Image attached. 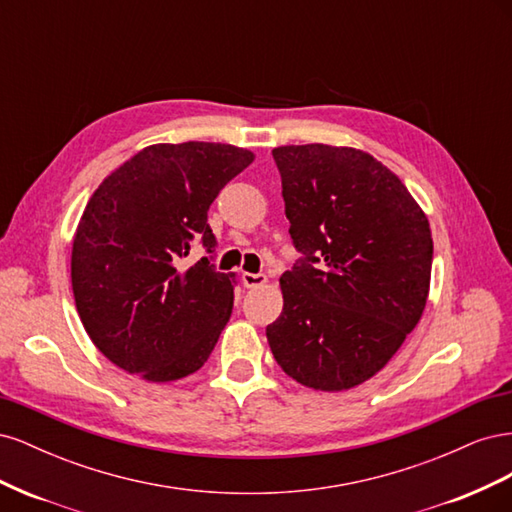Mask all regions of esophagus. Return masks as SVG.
I'll use <instances>...</instances> for the list:
<instances>
[{
    "mask_svg": "<svg viewBox=\"0 0 512 512\" xmlns=\"http://www.w3.org/2000/svg\"><path fill=\"white\" fill-rule=\"evenodd\" d=\"M241 282L245 288H260L267 284V275L265 273H243L241 275Z\"/></svg>",
    "mask_w": 512,
    "mask_h": 512,
    "instance_id": "1",
    "label": "esophagus"
}]
</instances>
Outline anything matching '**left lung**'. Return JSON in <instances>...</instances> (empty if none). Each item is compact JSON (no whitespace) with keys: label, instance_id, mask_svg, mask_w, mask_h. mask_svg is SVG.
I'll return each mask as SVG.
<instances>
[{"label":"left lung","instance_id":"1","mask_svg":"<svg viewBox=\"0 0 512 512\" xmlns=\"http://www.w3.org/2000/svg\"><path fill=\"white\" fill-rule=\"evenodd\" d=\"M290 237L303 258L280 277L267 327L286 374L314 391L359 386L393 359L423 316L433 241L395 173L354 147L273 149Z\"/></svg>","mask_w":512,"mask_h":512}]
</instances>
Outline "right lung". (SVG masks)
<instances>
[{
  "mask_svg": "<svg viewBox=\"0 0 512 512\" xmlns=\"http://www.w3.org/2000/svg\"><path fill=\"white\" fill-rule=\"evenodd\" d=\"M254 153L224 143L149 145L91 194L72 241V292L91 342L149 382L194 374L232 314L235 273L205 256L181 267L200 241L213 252L207 211Z\"/></svg>",
  "mask_w": 512,
  "mask_h": 512,
  "instance_id": "add662e5",
  "label": "right lung"
}]
</instances>
